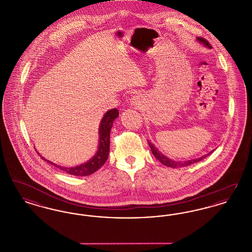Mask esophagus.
Masks as SVG:
<instances>
[{
  "label": "esophagus",
  "instance_id": "1",
  "mask_svg": "<svg viewBox=\"0 0 252 252\" xmlns=\"http://www.w3.org/2000/svg\"><path fill=\"white\" fill-rule=\"evenodd\" d=\"M139 99L138 98H136V97H134L133 99H132L131 104H133V106H137V105H139V101H138Z\"/></svg>",
  "mask_w": 252,
  "mask_h": 252
}]
</instances>
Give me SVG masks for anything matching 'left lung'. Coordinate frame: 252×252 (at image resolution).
Returning a JSON list of instances; mask_svg holds the SVG:
<instances>
[{
	"instance_id": "8db88e82",
	"label": "left lung",
	"mask_w": 252,
	"mask_h": 252,
	"mask_svg": "<svg viewBox=\"0 0 252 252\" xmlns=\"http://www.w3.org/2000/svg\"><path fill=\"white\" fill-rule=\"evenodd\" d=\"M196 39H197L200 43H202L203 45L207 46L208 48H212V46H211V44L208 42V40L204 39L202 37H199V36H197V37H196ZM148 144H149V146H150V148H151V151H152L153 155L155 156L157 159H158V160H159L163 165H166L168 167L172 168L182 167V166H188V165H191V164L194 163V162H197V161H199V160L203 159L204 158L209 156V154H212V152H213V151H212V152H210L209 154H207V155H205V156L201 157V158H194V159H191V160H184V161H176V160H174V159H171V158H169L167 157L164 156L160 151H158V150L157 149L154 144H151L150 142H148Z\"/></svg>"
}]
</instances>
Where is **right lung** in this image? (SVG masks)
Segmentation results:
<instances>
[{
  "label": "right lung",
  "instance_id": "1",
  "mask_svg": "<svg viewBox=\"0 0 252 252\" xmlns=\"http://www.w3.org/2000/svg\"><path fill=\"white\" fill-rule=\"evenodd\" d=\"M118 116H119V111L117 108H112L105 113L99 126L98 150L96 151L94 156L83 164H80L74 167H65L47 160L43 157H41V158L46 160L50 164L66 172L69 175L76 176V177H85V176H90L94 174L99 168L102 167L108 159V153H109V134L113 125V121L115 120Z\"/></svg>",
  "mask_w": 252,
  "mask_h": 252
}]
</instances>
